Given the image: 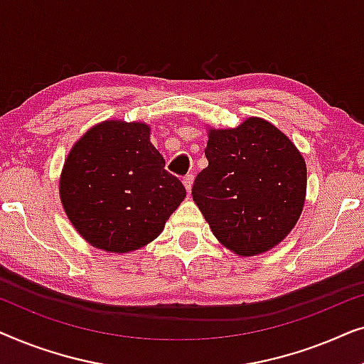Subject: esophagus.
Listing matches in <instances>:
<instances>
[{"instance_id": "34e87169", "label": "esophagus", "mask_w": 364, "mask_h": 364, "mask_svg": "<svg viewBox=\"0 0 364 364\" xmlns=\"http://www.w3.org/2000/svg\"><path fill=\"white\" fill-rule=\"evenodd\" d=\"M183 186H186L187 192L192 191V186H193V176H192V173H188V176L183 177Z\"/></svg>"}]
</instances>
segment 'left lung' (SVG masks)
I'll return each mask as SVG.
<instances>
[{
	"label": "left lung",
	"instance_id": "1",
	"mask_svg": "<svg viewBox=\"0 0 364 364\" xmlns=\"http://www.w3.org/2000/svg\"><path fill=\"white\" fill-rule=\"evenodd\" d=\"M208 166L192 197L217 240L242 257L277 247L295 227L306 196V164L265 119L208 129Z\"/></svg>",
	"mask_w": 364,
	"mask_h": 364
}]
</instances>
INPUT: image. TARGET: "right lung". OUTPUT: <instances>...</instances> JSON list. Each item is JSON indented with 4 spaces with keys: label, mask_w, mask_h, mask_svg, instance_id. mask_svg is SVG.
<instances>
[{
    "label": "right lung",
    "mask_w": 364,
    "mask_h": 364,
    "mask_svg": "<svg viewBox=\"0 0 364 364\" xmlns=\"http://www.w3.org/2000/svg\"><path fill=\"white\" fill-rule=\"evenodd\" d=\"M144 122L106 121L84 134L64 162L59 196L74 228L92 247L137 250L164 230L186 198Z\"/></svg>",
    "instance_id": "right-lung-1"
}]
</instances>
